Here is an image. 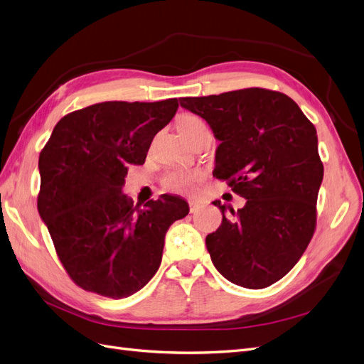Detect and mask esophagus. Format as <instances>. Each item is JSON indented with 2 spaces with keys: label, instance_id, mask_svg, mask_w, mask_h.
Listing matches in <instances>:
<instances>
[{
  "label": "esophagus",
  "instance_id": "esophagus-1",
  "mask_svg": "<svg viewBox=\"0 0 364 364\" xmlns=\"http://www.w3.org/2000/svg\"><path fill=\"white\" fill-rule=\"evenodd\" d=\"M199 200L196 199H189V208H191V213H196L199 210Z\"/></svg>",
  "mask_w": 364,
  "mask_h": 364
}]
</instances>
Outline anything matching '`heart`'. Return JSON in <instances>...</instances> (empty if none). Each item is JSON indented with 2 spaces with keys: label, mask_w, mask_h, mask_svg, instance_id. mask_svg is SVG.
<instances>
[{
  "label": "heart",
  "mask_w": 364,
  "mask_h": 364,
  "mask_svg": "<svg viewBox=\"0 0 364 364\" xmlns=\"http://www.w3.org/2000/svg\"><path fill=\"white\" fill-rule=\"evenodd\" d=\"M199 127H207L203 118L193 114H184L177 119V129L181 134L191 133ZM199 178L198 172L191 169H172L164 177V186L172 192H191L193 189L195 181Z\"/></svg>",
  "instance_id": "obj_1"
}]
</instances>
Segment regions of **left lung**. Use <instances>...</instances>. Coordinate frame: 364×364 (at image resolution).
Instances as JSON below:
<instances>
[{
    "label": "left lung",
    "mask_w": 364,
    "mask_h": 364,
    "mask_svg": "<svg viewBox=\"0 0 364 364\" xmlns=\"http://www.w3.org/2000/svg\"><path fill=\"white\" fill-rule=\"evenodd\" d=\"M220 144L213 175L246 199L222 211L219 230L205 238L216 270L232 284L261 289L299 262L316 223L324 177L315 126L299 105L277 91L245 88L219 96L183 97Z\"/></svg>",
    "instance_id": "8db88e82"
}]
</instances>
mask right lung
<instances>
[{"label":"right lung","mask_w":364,"mask_h":364,"mask_svg":"<svg viewBox=\"0 0 364 364\" xmlns=\"http://www.w3.org/2000/svg\"><path fill=\"white\" fill-rule=\"evenodd\" d=\"M178 109L177 99L103 102L63 117L38 157V214L77 287L114 300L159 270L169 226L189 214L180 196L133 207L123 193L130 165Z\"/></svg>","instance_id":"1"}]
</instances>
